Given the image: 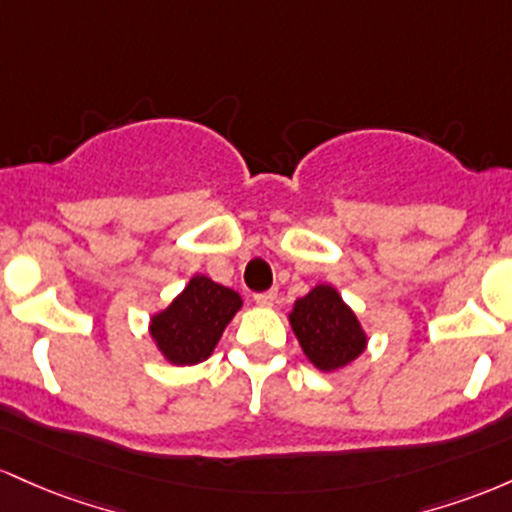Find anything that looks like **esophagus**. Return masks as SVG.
I'll return each mask as SVG.
<instances>
[{
	"label": "esophagus",
	"instance_id": "esophagus-1",
	"mask_svg": "<svg viewBox=\"0 0 512 512\" xmlns=\"http://www.w3.org/2000/svg\"><path fill=\"white\" fill-rule=\"evenodd\" d=\"M275 300H278V292H275V290L258 292V295L254 297V302L258 304V307H273Z\"/></svg>",
	"mask_w": 512,
	"mask_h": 512
}]
</instances>
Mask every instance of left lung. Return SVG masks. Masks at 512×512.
I'll return each instance as SVG.
<instances>
[{
    "instance_id": "obj_1",
    "label": "left lung",
    "mask_w": 512,
    "mask_h": 512,
    "mask_svg": "<svg viewBox=\"0 0 512 512\" xmlns=\"http://www.w3.org/2000/svg\"><path fill=\"white\" fill-rule=\"evenodd\" d=\"M287 321L304 358L319 372L343 370L365 353L370 341L358 314L329 283L314 285L307 295L295 300Z\"/></svg>"
}]
</instances>
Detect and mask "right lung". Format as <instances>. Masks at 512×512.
I'll list each match as a JSON object with an SVG mask.
<instances>
[{
  "instance_id": "right-lung-1",
  "label": "right lung",
  "mask_w": 512,
  "mask_h": 512,
  "mask_svg": "<svg viewBox=\"0 0 512 512\" xmlns=\"http://www.w3.org/2000/svg\"><path fill=\"white\" fill-rule=\"evenodd\" d=\"M241 304L237 290L195 273L174 300L149 317V336L169 365H198L215 353Z\"/></svg>"
}]
</instances>
